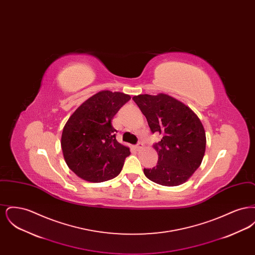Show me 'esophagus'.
Wrapping results in <instances>:
<instances>
[{"label": "esophagus", "mask_w": 255, "mask_h": 255, "mask_svg": "<svg viewBox=\"0 0 255 255\" xmlns=\"http://www.w3.org/2000/svg\"><path fill=\"white\" fill-rule=\"evenodd\" d=\"M142 147H143V144L140 143V142H138L136 145L134 146V149H135L136 151H139V150L142 149Z\"/></svg>", "instance_id": "34e87169"}]
</instances>
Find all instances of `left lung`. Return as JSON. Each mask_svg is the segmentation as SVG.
Segmentation results:
<instances>
[{
  "label": "left lung",
  "instance_id": "8db88e82",
  "mask_svg": "<svg viewBox=\"0 0 255 255\" xmlns=\"http://www.w3.org/2000/svg\"><path fill=\"white\" fill-rule=\"evenodd\" d=\"M133 99L145 116L151 132L162 136L154 145L158 163L152 169L144 168V175L160 185L182 184L205 156L206 132L200 119L184 103L166 94L138 95Z\"/></svg>",
  "mask_w": 255,
  "mask_h": 255
}]
</instances>
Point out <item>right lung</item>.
I'll return each instance as SVG.
<instances>
[{"label": "right lung", "instance_id": "add662e5", "mask_svg": "<svg viewBox=\"0 0 255 255\" xmlns=\"http://www.w3.org/2000/svg\"><path fill=\"white\" fill-rule=\"evenodd\" d=\"M131 99L121 92L100 91L74 111L61 136L69 168L82 180L101 182L117 177L131 153L116 139L112 120Z\"/></svg>", "mask_w": 255, "mask_h": 255}]
</instances>
